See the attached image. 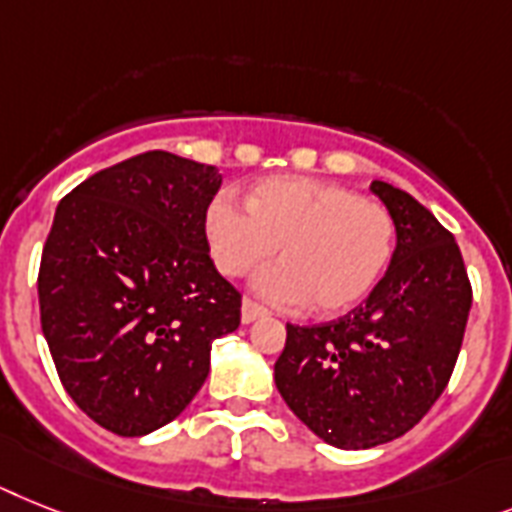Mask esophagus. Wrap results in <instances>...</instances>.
<instances>
[{
	"instance_id": "34e87169",
	"label": "esophagus",
	"mask_w": 512,
	"mask_h": 512,
	"mask_svg": "<svg viewBox=\"0 0 512 512\" xmlns=\"http://www.w3.org/2000/svg\"><path fill=\"white\" fill-rule=\"evenodd\" d=\"M261 316H266V308L259 306L256 301H251V298H246L243 306H240V319H243V324L256 322V319H261Z\"/></svg>"
}]
</instances>
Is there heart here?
<instances>
[{
    "label": "heart",
    "instance_id": "b5f03b06",
    "mask_svg": "<svg viewBox=\"0 0 512 512\" xmlns=\"http://www.w3.org/2000/svg\"><path fill=\"white\" fill-rule=\"evenodd\" d=\"M204 235L227 277L253 272L280 248L282 264L253 280L256 293L287 308L311 301L327 316L379 285L398 243L387 206L311 177H266L246 193V209L219 193L204 211Z\"/></svg>",
    "mask_w": 512,
    "mask_h": 512
}]
</instances>
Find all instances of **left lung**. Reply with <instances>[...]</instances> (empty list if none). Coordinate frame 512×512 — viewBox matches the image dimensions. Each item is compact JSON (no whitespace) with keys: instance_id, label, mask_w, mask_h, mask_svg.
Listing matches in <instances>:
<instances>
[{"instance_id":"obj_1","label":"left lung","mask_w":512,"mask_h":512,"mask_svg":"<svg viewBox=\"0 0 512 512\" xmlns=\"http://www.w3.org/2000/svg\"><path fill=\"white\" fill-rule=\"evenodd\" d=\"M398 227L379 285L335 322L287 324L274 384L290 411L342 450L403 437L445 392L458 361L471 282L453 232L411 193L374 180Z\"/></svg>"}]
</instances>
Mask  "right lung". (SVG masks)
Returning <instances> with one entry per match:
<instances>
[{
  "label": "right lung",
  "instance_id": "add662e5",
  "mask_svg": "<svg viewBox=\"0 0 512 512\" xmlns=\"http://www.w3.org/2000/svg\"><path fill=\"white\" fill-rule=\"evenodd\" d=\"M222 175L170 151L96 172L57 206L38 269L41 329L67 395L96 424L143 437L209 377L211 342L240 324L204 211Z\"/></svg>",
  "mask_w": 512,
  "mask_h": 512
}]
</instances>
